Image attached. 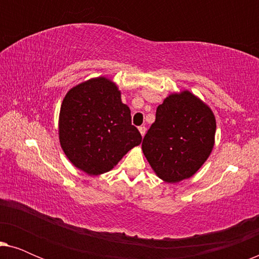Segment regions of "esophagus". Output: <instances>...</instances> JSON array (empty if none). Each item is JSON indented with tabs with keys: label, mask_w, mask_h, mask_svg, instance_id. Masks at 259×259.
<instances>
[{
	"label": "esophagus",
	"mask_w": 259,
	"mask_h": 259,
	"mask_svg": "<svg viewBox=\"0 0 259 259\" xmlns=\"http://www.w3.org/2000/svg\"><path fill=\"white\" fill-rule=\"evenodd\" d=\"M139 132H140V134H141V136H145V133H146V127H145V126H140L139 127Z\"/></svg>",
	"instance_id": "obj_1"
}]
</instances>
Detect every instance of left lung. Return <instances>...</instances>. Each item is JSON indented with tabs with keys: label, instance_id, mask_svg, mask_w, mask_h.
Returning a JSON list of instances; mask_svg holds the SVG:
<instances>
[{
	"label": "left lung",
	"instance_id": "left-lung-1",
	"mask_svg": "<svg viewBox=\"0 0 259 259\" xmlns=\"http://www.w3.org/2000/svg\"><path fill=\"white\" fill-rule=\"evenodd\" d=\"M213 112L189 91L169 94L158 106L144 137L143 152L159 178L179 183L199 169L214 146Z\"/></svg>",
	"mask_w": 259,
	"mask_h": 259
}]
</instances>
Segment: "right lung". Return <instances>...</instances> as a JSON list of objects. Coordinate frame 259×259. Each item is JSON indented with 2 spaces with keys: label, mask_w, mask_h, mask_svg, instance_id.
Instances as JSON below:
<instances>
[{
  "label": "right lung",
  "mask_w": 259,
  "mask_h": 259,
  "mask_svg": "<svg viewBox=\"0 0 259 259\" xmlns=\"http://www.w3.org/2000/svg\"><path fill=\"white\" fill-rule=\"evenodd\" d=\"M59 139L66 157L81 171L98 176L111 171L141 143L121 93L105 76L68 91L59 115Z\"/></svg>",
  "instance_id": "right-lung-1"
}]
</instances>
